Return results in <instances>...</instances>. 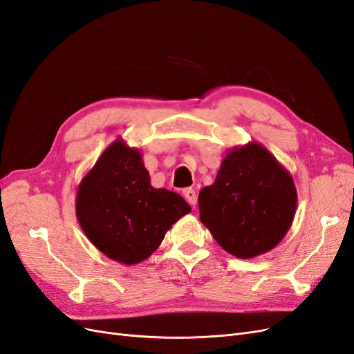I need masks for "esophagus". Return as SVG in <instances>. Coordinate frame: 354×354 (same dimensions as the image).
Segmentation results:
<instances>
[{"label": "esophagus", "instance_id": "obj_1", "mask_svg": "<svg viewBox=\"0 0 354 354\" xmlns=\"http://www.w3.org/2000/svg\"><path fill=\"white\" fill-rule=\"evenodd\" d=\"M183 196H185V199L190 203L192 207H196V203H198V195H196V192L194 190V189H186V190H183Z\"/></svg>", "mask_w": 354, "mask_h": 354}]
</instances>
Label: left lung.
I'll return each mask as SVG.
<instances>
[{
  "label": "left lung",
  "mask_w": 354,
  "mask_h": 354,
  "mask_svg": "<svg viewBox=\"0 0 354 354\" xmlns=\"http://www.w3.org/2000/svg\"><path fill=\"white\" fill-rule=\"evenodd\" d=\"M199 218L224 251L254 259L273 250L291 227L297 209L292 176L267 149L234 146L216 181L199 192Z\"/></svg>",
  "instance_id": "1"
}]
</instances>
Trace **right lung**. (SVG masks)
I'll use <instances>...</instances> for the list:
<instances>
[{"label":"right lung","instance_id":"right-lung-1","mask_svg":"<svg viewBox=\"0 0 354 354\" xmlns=\"http://www.w3.org/2000/svg\"><path fill=\"white\" fill-rule=\"evenodd\" d=\"M75 209L95 248L133 266L158 250L190 205L176 192L152 187L140 151L118 138L81 180Z\"/></svg>","mask_w":354,"mask_h":354}]
</instances>
